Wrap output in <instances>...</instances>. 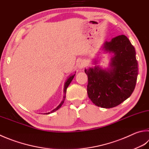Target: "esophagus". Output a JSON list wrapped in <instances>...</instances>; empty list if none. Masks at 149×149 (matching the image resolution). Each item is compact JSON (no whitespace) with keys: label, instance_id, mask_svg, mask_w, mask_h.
Instances as JSON below:
<instances>
[{"label":"esophagus","instance_id":"esophagus-1","mask_svg":"<svg viewBox=\"0 0 149 149\" xmlns=\"http://www.w3.org/2000/svg\"><path fill=\"white\" fill-rule=\"evenodd\" d=\"M86 61L84 60H80L79 61L77 62V65L78 67V68L80 69H83L84 67L86 66Z\"/></svg>","mask_w":149,"mask_h":149}]
</instances>
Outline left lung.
<instances>
[{
    "label": "left lung",
    "mask_w": 149,
    "mask_h": 149,
    "mask_svg": "<svg viewBox=\"0 0 149 149\" xmlns=\"http://www.w3.org/2000/svg\"><path fill=\"white\" fill-rule=\"evenodd\" d=\"M102 50L113 54L109 68L103 69L96 65L85 69L88 80L87 91L95 105L111 108L127 100L133 93L138 65L135 49L125 35L106 41Z\"/></svg>",
    "instance_id": "obj_1"
}]
</instances>
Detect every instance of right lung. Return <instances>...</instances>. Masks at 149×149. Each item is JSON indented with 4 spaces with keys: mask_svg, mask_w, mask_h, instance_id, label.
Wrapping results in <instances>:
<instances>
[{
    "mask_svg": "<svg viewBox=\"0 0 149 149\" xmlns=\"http://www.w3.org/2000/svg\"><path fill=\"white\" fill-rule=\"evenodd\" d=\"M75 76V74H72V75H71V76H70V77H69V78L67 80V81L65 82V86H64V89H63V92H64V96H63V100H62V101H61V103L60 104H59L56 108L55 109H53L52 111H51L50 112H49V113H45V114H49V113H52V112H54V111H56V110H58V109L60 108L61 106H62V104H63V102H64V100H65V97H66V96H65V94H66V91H67V87L69 86V85L70 84V83L71 82V81L72 80V79H73V78H74V77Z\"/></svg>",
    "mask_w": 149,
    "mask_h": 149,
    "instance_id": "right-lung-1",
    "label": "right lung"
}]
</instances>
